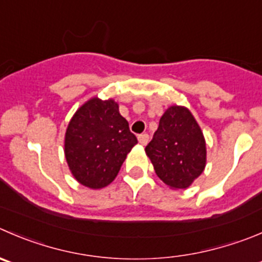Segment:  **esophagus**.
<instances>
[{"mask_svg": "<svg viewBox=\"0 0 262 262\" xmlns=\"http://www.w3.org/2000/svg\"><path fill=\"white\" fill-rule=\"evenodd\" d=\"M148 134H146V133H143V134H139L138 136V141H139V143L142 144V146H146L147 143H148Z\"/></svg>", "mask_w": 262, "mask_h": 262, "instance_id": "obj_1", "label": "esophagus"}]
</instances>
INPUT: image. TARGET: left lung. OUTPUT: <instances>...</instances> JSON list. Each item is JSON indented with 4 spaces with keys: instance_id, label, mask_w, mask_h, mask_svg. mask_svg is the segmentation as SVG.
<instances>
[{
    "instance_id": "8db88e82",
    "label": "left lung",
    "mask_w": 262,
    "mask_h": 262,
    "mask_svg": "<svg viewBox=\"0 0 262 262\" xmlns=\"http://www.w3.org/2000/svg\"><path fill=\"white\" fill-rule=\"evenodd\" d=\"M146 154L157 177L171 189L188 188L206 166L204 133L183 106H170L165 111Z\"/></svg>"
}]
</instances>
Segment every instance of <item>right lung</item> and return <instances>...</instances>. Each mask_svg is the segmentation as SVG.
<instances>
[{
  "label": "right lung",
  "instance_id": "1",
  "mask_svg": "<svg viewBox=\"0 0 262 262\" xmlns=\"http://www.w3.org/2000/svg\"><path fill=\"white\" fill-rule=\"evenodd\" d=\"M137 143L118 103L93 97L78 108L68 125L65 159L80 184L100 189L115 179Z\"/></svg>",
  "mask_w": 262,
  "mask_h": 262
}]
</instances>
